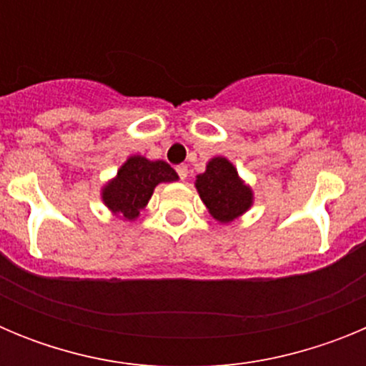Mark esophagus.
Segmentation results:
<instances>
[{
  "mask_svg": "<svg viewBox=\"0 0 366 366\" xmlns=\"http://www.w3.org/2000/svg\"><path fill=\"white\" fill-rule=\"evenodd\" d=\"M176 172H177V176L181 177V179L185 181L187 176H189V167H187V164H179V167L176 168Z\"/></svg>",
  "mask_w": 366,
  "mask_h": 366,
  "instance_id": "obj_1",
  "label": "esophagus"
}]
</instances>
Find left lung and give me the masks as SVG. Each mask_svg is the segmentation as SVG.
<instances>
[{
  "label": "left lung",
  "instance_id": "obj_1",
  "mask_svg": "<svg viewBox=\"0 0 366 366\" xmlns=\"http://www.w3.org/2000/svg\"><path fill=\"white\" fill-rule=\"evenodd\" d=\"M194 187L209 214L222 225L244 216L254 203L251 185L242 179L234 164L223 155L207 161L205 172L196 176Z\"/></svg>",
  "mask_w": 366,
  "mask_h": 366
}]
</instances>
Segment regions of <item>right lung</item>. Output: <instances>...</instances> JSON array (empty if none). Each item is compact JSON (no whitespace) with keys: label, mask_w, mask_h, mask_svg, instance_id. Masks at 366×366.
<instances>
[{"label":"right lung","mask_w":366,"mask_h":366,"mask_svg":"<svg viewBox=\"0 0 366 366\" xmlns=\"http://www.w3.org/2000/svg\"><path fill=\"white\" fill-rule=\"evenodd\" d=\"M179 179L172 167L164 161L147 159L144 155H130L117 174L100 189V199L109 212L124 222H135L150 202L155 187Z\"/></svg>","instance_id":"1"}]
</instances>
